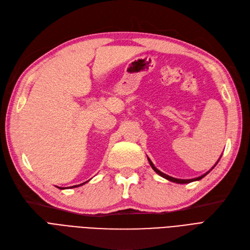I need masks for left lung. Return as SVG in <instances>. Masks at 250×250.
<instances>
[{"instance_id":"1","label":"left lung","mask_w":250,"mask_h":250,"mask_svg":"<svg viewBox=\"0 0 250 250\" xmlns=\"http://www.w3.org/2000/svg\"><path fill=\"white\" fill-rule=\"evenodd\" d=\"M221 158V157H220ZM148 161H149V164H150V166H151V167L153 168V170L156 172V173H158V175L160 176V177H162V178H165V179H167V180H168V181H170V182H173V183H177V184H188V183H191V182H194V181H199V180H201L202 178H204L206 175H208V173L216 166V164H218V162L220 161V159L216 161V164L213 166V167H211V169L210 170H208V172H205V173H203L202 176H200V177H198V178H194V179H189V180H183V179H177V178H172V177H170V176H167V175H166V173H164V172H161L159 169H157L155 167H154V165H153V162H152L151 160H150V158L148 157Z\"/></svg>"}]
</instances>
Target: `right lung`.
<instances>
[{
    "label": "right lung",
    "mask_w": 250,
    "mask_h": 250,
    "mask_svg": "<svg viewBox=\"0 0 250 250\" xmlns=\"http://www.w3.org/2000/svg\"><path fill=\"white\" fill-rule=\"evenodd\" d=\"M86 182H88V181H86ZM86 182H84V183H83V184H80V185H75V186H72V187H70V188H75V187H80V186H82V185H83V184H85ZM57 188H59V189H65V188H63V187H57ZM68 188V187H67Z\"/></svg>",
    "instance_id": "right-lung-1"
}]
</instances>
